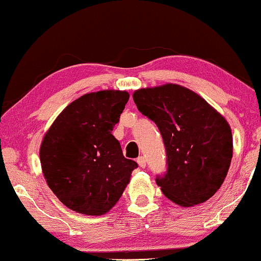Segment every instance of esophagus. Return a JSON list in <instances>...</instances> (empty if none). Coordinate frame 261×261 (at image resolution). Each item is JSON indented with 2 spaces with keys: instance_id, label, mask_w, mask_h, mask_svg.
<instances>
[{
  "instance_id": "34e87169",
  "label": "esophagus",
  "mask_w": 261,
  "mask_h": 261,
  "mask_svg": "<svg viewBox=\"0 0 261 261\" xmlns=\"http://www.w3.org/2000/svg\"><path fill=\"white\" fill-rule=\"evenodd\" d=\"M137 162H138V165H139V167L144 168L146 166V160H145V158H144V156H139V158L137 159Z\"/></svg>"
}]
</instances>
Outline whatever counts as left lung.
Returning a JSON list of instances; mask_svg holds the SVG:
<instances>
[{
	"label": "left lung",
	"mask_w": 261,
	"mask_h": 261,
	"mask_svg": "<svg viewBox=\"0 0 261 261\" xmlns=\"http://www.w3.org/2000/svg\"><path fill=\"white\" fill-rule=\"evenodd\" d=\"M133 100L164 139L167 171L156 183L165 197L185 207L210 199L227 176L233 154L225 117L200 95L171 83L136 90Z\"/></svg>",
	"instance_id": "obj_1"
}]
</instances>
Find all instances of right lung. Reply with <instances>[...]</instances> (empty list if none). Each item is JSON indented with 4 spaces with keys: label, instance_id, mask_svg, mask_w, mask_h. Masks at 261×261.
I'll return each mask as SVG.
<instances>
[{
    "label": "right lung",
    "instance_id": "1",
    "mask_svg": "<svg viewBox=\"0 0 261 261\" xmlns=\"http://www.w3.org/2000/svg\"><path fill=\"white\" fill-rule=\"evenodd\" d=\"M128 100L129 94L121 90L85 94L46 132L40 146L42 173L68 209L103 215L123 194L138 164L124 158L112 130Z\"/></svg>",
    "mask_w": 261,
    "mask_h": 261
}]
</instances>
